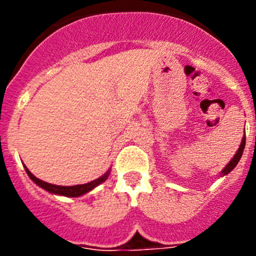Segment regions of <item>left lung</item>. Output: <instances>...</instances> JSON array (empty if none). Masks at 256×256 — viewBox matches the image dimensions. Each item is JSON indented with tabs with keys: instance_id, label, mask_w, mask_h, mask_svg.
<instances>
[{
	"instance_id": "8db88e82",
	"label": "left lung",
	"mask_w": 256,
	"mask_h": 256,
	"mask_svg": "<svg viewBox=\"0 0 256 256\" xmlns=\"http://www.w3.org/2000/svg\"><path fill=\"white\" fill-rule=\"evenodd\" d=\"M245 142H246V138H245V134H244L242 140H241V144H240L238 150L236 151V154H234V156L230 159V162H228L227 165H226L224 168H223V170L220 172V176L223 177V176H226V174H228L230 172H232L234 169V166H236L237 164H238L240 159H241V156H242V152H244V148H245Z\"/></svg>"
}]
</instances>
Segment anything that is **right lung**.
I'll return each mask as SVG.
<instances>
[{
  "label": "right lung",
  "mask_w": 256,
  "mask_h": 256,
  "mask_svg": "<svg viewBox=\"0 0 256 256\" xmlns=\"http://www.w3.org/2000/svg\"><path fill=\"white\" fill-rule=\"evenodd\" d=\"M24 168H26V172L29 176V178H30V180H33L37 186H40V188L46 190L47 192L54 194V195L66 196V198H79V196L86 195V194H88L90 191H92L94 187H97L98 184L105 182V180H108V174H110V169H108V170L106 172L104 176H101L100 178L91 180V182L86 183V184H76V186H56V184H51V183H47L44 182V180H40V178L34 177V176L30 173V170L26 168V165H24Z\"/></svg>",
  "instance_id": "add662e5"
}]
</instances>
